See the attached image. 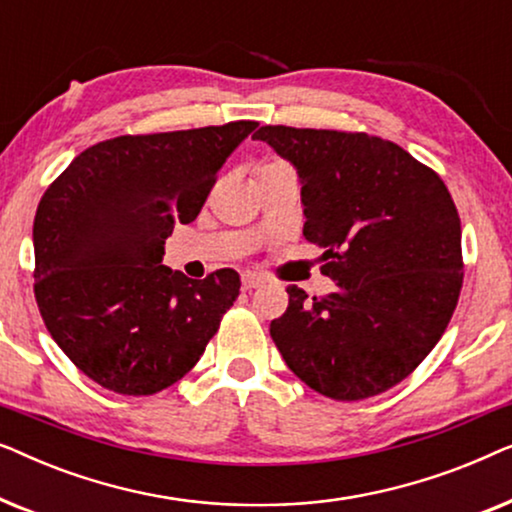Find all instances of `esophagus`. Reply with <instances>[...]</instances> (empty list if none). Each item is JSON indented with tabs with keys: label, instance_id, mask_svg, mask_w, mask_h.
Instances as JSON below:
<instances>
[{
	"label": "esophagus",
	"instance_id": "esophagus-1",
	"mask_svg": "<svg viewBox=\"0 0 512 512\" xmlns=\"http://www.w3.org/2000/svg\"><path fill=\"white\" fill-rule=\"evenodd\" d=\"M265 279L258 277V275H242V289L244 291H251V289H258V286H263Z\"/></svg>",
	"mask_w": 512,
	"mask_h": 512
}]
</instances>
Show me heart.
Segmentation results:
<instances>
[{
	"label": "heart",
	"instance_id": "obj_1",
	"mask_svg": "<svg viewBox=\"0 0 512 512\" xmlns=\"http://www.w3.org/2000/svg\"><path fill=\"white\" fill-rule=\"evenodd\" d=\"M268 165H275V163H268Z\"/></svg>",
	"mask_w": 512,
	"mask_h": 512
}]
</instances>
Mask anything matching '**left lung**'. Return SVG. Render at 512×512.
<instances>
[{"label": "left lung", "mask_w": 512, "mask_h": 512, "mask_svg": "<svg viewBox=\"0 0 512 512\" xmlns=\"http://www.w3.org/2000/svg\"><path fill=\"white\" fill-rule=\"evenodd\" d=\"M300 177L307 242L324 247L333 293L307 298L270 324L286 366L335 401H361L405 380L436 347L457 307L461 221L431 167L366 132L263 125Z\"/></svg>", "instance_id": "left-lung-1"}]
</instances>
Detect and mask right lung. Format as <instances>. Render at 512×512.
<instances>
[{
  "label": "right lung",
  "instance_id": "add662e5",
  "mask_svg": "<svg viewBox=\"0 0 512 512\" xmlns=\"http://www.w3.org/2000/svg\"><path fill=\"white\" fill-rule=\"evenodd\" d=\"M256 121L90 146L46 188L32 228L34 298L69 361L100 387L151 396L179 382L240 296V275L163 265L174 223L200 214Z\"/></svg>",
  "mask_w": 512,
  "mask_h": 512
}]
</instances>
